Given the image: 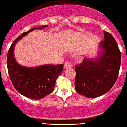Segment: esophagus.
<instances>
[{
  "label": "esophagus",
  "instance_id": "1",
  "mask_svg": "<svg viewBox=\"0 0 127 127\" xmlns=\"http://www.w3.org/2000/svg\"><path fill=\"white\" fill-rule=\"evenodd\" d=\"M72 66V63L70 62H66L64 64V68L65 69H69V68H70Z\"/></svg>",
  "mask_w": 127,
  "mask_h": 127
}]
</instances>
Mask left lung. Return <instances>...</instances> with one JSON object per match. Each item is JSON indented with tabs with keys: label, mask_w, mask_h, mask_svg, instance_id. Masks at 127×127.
Listing matches in <instances>:
<instances>
[{
	"label": "left lung",
	"mask_w": 127,
	"mask_h": 127,
	"mask_svg": "<svg viewBox=\"0 0 127 127\" xmlns=\"http://www.w3.org/2000/svg\"><path fill=\"white\" fill-rule=\"evenodd\" d=\"M104 39L99 43L98 55L85 58L75 66V88L88 98H96L108 92L114 85L121 64V53L111 33L104 31Z\"/></svg>",
	"instance_id": "left-lung-1"
}]
</instances>
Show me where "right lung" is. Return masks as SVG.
<instances>
[{
    "mask_svg": "<svg viewBox=\"0 0 127 127\" xmlns=\"http://www.w3.org/2000/svg\"><path fill=\"white\" fill-rule=\"evenodd\" d=\"M48 26L32 28L20 35L14 40L7 53V69L13 86L20 94L31 99L40 100L52 92L56 79L62 72L64 65L45 64L33 67L22 66L16 60L14 47L30 32L35 29L41 30Z\"/></svg>",
    "mask_w": 127,
    "mask_h": 127,
    "instance_id": "obj_1",
    "label": "right lung"
}]
</instances>
